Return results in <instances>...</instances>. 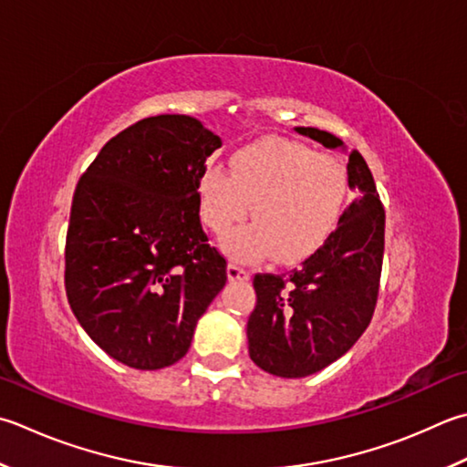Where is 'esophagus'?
Wrapping results in <instances>:
<instances>
[{
  "label": "esophagus",
  "instance_id": "esophagus-1",
  "mask_svg": "<svg viewBox=\"0 0 467 467\" xmlns=\"http://www.w3.org/2000/svg\"><path fill=\"white\" fill-rule=\"evenodd\" d=\"M226 275H228V279H231V281H246V279L251 277V273L246 271V269H243V267H239V265H236V263H228Z\"/></svg>",
  "mask_w": 467,
  "mask_h": 467
}]
</instances>
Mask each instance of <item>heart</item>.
<instances>
[{"label": "heart", "instance_id": "heart-1", "mask_svg": "<svg viewBox=\"0 0 467 467\" xmlns=\"http://www.w3.org/2000/svg\"><path fill=\"white\" fill-rule=\"evenodd\" d=\"M344 200L340 161L287 140L244 145L233 155L231 171L210 166L198 182L200 216L218 236L254 206L255 223L223 241V249L241 261L269 253L279 261L309 257L336 231Z\"/></svg>", "mask_w": 467, "mask_h": 467}]
</instances>
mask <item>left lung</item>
<instances>
[{"label":"left lung","instance_id":"left-lung-1","mask_svg":"<svg viewBox=\"0 0 467 467\" xmlns=\"http://www.w3.org/2000/svg\"><path fill=\"white\" fill-rule=\"evenodd\" d=\"M324 148L342 140L316 127H296ZM354 200L336 231L287 275L257 273V306L246 324L249 356L265 372L283 379L309 377L348 352L367 330L379 299L385 208L358 151L348 153Z\"/></svg>","mask_w":467,"mask_h":467}]
</instances>
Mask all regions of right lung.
<instances>
[{
	"label": "right lung",
	"mask_w": 467,
	"mask_h": 467,
	"mask_svg": "<svg viewBox=\"0 0 467 467\" xmlns=\"http://www.w3.org/2000/svg\"><path fill=\"white\" fill-rule=\"evenodd\" d=\"M223 145L194 117L158 115L109 140L82 173L64 249L78 324L125 367L184 358L226 283V259L200 224L198 182Z\"/></svg>",
	"instance_id": "add662e5"
}]
</instances>
